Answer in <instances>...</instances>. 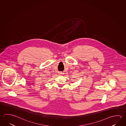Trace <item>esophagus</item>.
Instances as JSON below:
<instances>
[{
    "instance_id": "1",
    "label": "esophagus",
    "mask_w": 126,
    "mask_h": 126,
    "mask_svg": "<svg viewBox=\"0 0 126 126\" xmlns=\"http://www.w3.org/2000/svg\"><path fill=\"white\" fill-rule=\"evenodd\" d=\"M59 73V74H60V75H62L63 73L62 72H60V73Z\"/></svg>"
}]
</instances>
